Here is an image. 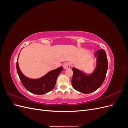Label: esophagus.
<instances>
[{
	"instance_id": "1",
	"label": "esophagus",
	"mask_w": 128,
	"mask_h": 128,
	"mask_svg": "<svg viewBox=\"0 0 128 128\" xmlns=\"http://www.w3.org/2000/svg\"><path fill=\"white\" fill-rule=\"evenodd\" d=\"M64 69H69V68H70V67H71V65H70V64H69V62H67V63H66V64H64Z\"/></svg>"
}]
</instances>
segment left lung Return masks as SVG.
I'll return each mask as SVG.
<instances>
[{
  "label": "left lung",
  "mask_w": 128,
  "mask_h": 128,
  "mask_svg": "<svg viewBox=\"0 0 128 128\" xmlns=\"http://www.w3.org/2000/svg\"><path fill=\"white\" fill-rule=\"evenodd\" d=\"M97 56V65L94 73L89 76L75 68L72 69L73 76L72 79V86L75 90L83 94H90L101 86L105 79L108 69V60L106 52L100 50L96 52ZM80 76V80H77Z\"/></svg>",
  "instance_id": "8db88e82"
}]
</instances>
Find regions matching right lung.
<instances>
[{"instance_id":"obj_1","label":"right lung","mask_w":128,"mask_h":128,"mask_svg":"<svg viewBox=\"0 0 128 128\" xmlns=\"http://www.w3.org/2000/svg\"><path fill=\"white\" fill-rule=\"evenodd\" d=\"M16 69L21 83L26 90L32 94L41 95L51 91L54 88L57 77L64 68L62 67H59L38 79H30L23 74L19 68L18 60Z\"/></svg>"}]
</instances>
